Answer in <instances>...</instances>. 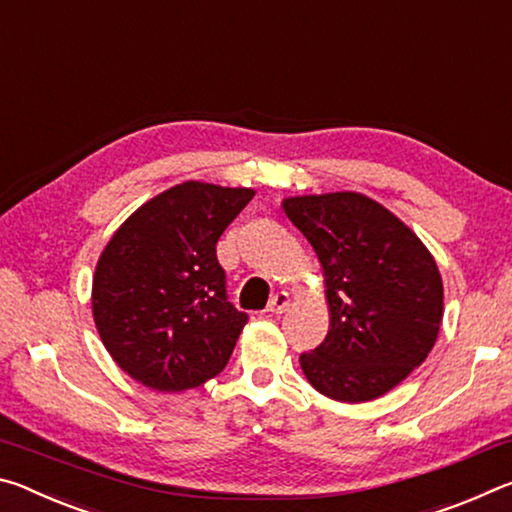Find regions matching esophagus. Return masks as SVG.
I'll list each match as a JSON object with an SVG mask.
<instances>
[{
    "mask_svg": "<svg viewBox=\"0 0 512 512\" xmlns=\"http://www.w3.org/2000/svg\"><path fill=\"white\" fill-rule=\"evenodd\" d=\"M287 309H289V293L287 291H277L266 307V311H271V314H282V311H287Z\"/></svg>",
    "mask_w": 512,
    "mask_h": 512,
    "instance_id": "obj_1",
    "label": "esophagus"
}]
</instances>
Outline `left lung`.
<instances>
[{"label":"left lung","instance_id":"1","mask_svg":"<svg viewBox=\"0 0 512 512\" xmlns=\"http://www.w3.org/2000/svg\"><path fill=\"white\" fill-rule=\"evenodd\" d=\"M323 264L332 327L300 354L309 384L368 402L427 359L443 320V280L422 241L368 196L336 192L282 203Z\"/></svg>","mask_w":512,"mask_h":512}]
</instances>
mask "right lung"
<instances>
[{
  "instance_id": "right-lung-1",
  "label": "right lung",
  "mask_w": 512,
  "mask_h": 512,
  "mask_svg": "<svg viewBox=\"0 0 512 512\" xmlns=\"http://www.w3.org/2000/svg\"><path fill=\"white\" fill-rule=\"evenodd\" d=\"M253 196L189 180L142 205L108 241L92 284L94 323L140 384L178 393L228 366L248 314L228 300L216 244Z\"/></svg>"
}]
</instances>
